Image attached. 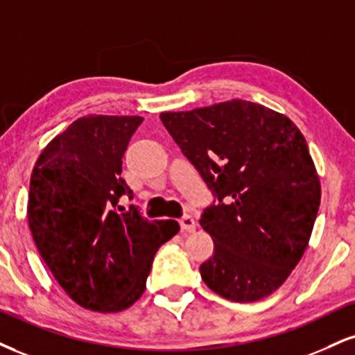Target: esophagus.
<instances>
[{
    "label": "esophagus",
    "instance_id": "34e87169",
    "mask_svg": "<svg viewBox=\"0 0 355 355\" xmlns=\"http://www.w3.org/2000/svg\"><path fill=\"white\" fill-rule=\"evenodd\" d=\"M178 223H180V230H182V233H191V232H195V228H196L195 220L191 218L190 215L182 216V218L178 220Z\"/></svg>",
    "mask_w": 355,
    "mask_h": 355
}]
</instances>
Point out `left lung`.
I'll return each instance as SVG.
<instances>
[{"label": "left lung", "instance_id": "1", "mask_svg": "<svg viewBox=\"0 0 355 355\" xmlns=\"http://www.w3.org/2000/svg\"><path fill=\"white\" fill-rule=\"evenodd\" d=\"M160 121L215 196L200 218L215 243L200 266L205 284L234 302L270 296L304 254L321 203L304 135L240 99Z\"/></svg>", "mask_w": 355, "mask_h": 355}]
</instances>
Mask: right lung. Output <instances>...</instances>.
Returning <instances> with one entry per match:
<instances>
[{
  "label": "right lung",
  "instance_id": "add662e5",
  "mask_svg": "<svg viewBox=\"0 0 355 355\" xmlns=\"http://www.w3.org/2000/svg\"><path fill=\"white\" fill-rule=\"evenodd\" d=\"M139 115H89L51 140L29 185L33 240L72 301L97 313H117L145 291L157 250L178 233L175 220L150 221L121 196L134 198L122 159Z\"/></svg>",
  "mask_w": 355,
  "mask_h": 355
}]
</instances>
